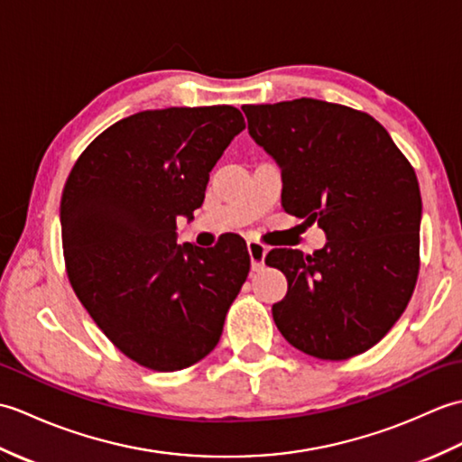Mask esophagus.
Segmentation results:
<instances>
[{
	"instance_id": "obj_1",
	"label": "esophagus",
	"mask_w": 462,
	"mask_h": 462,
	"mask_svg": "<svg viewBox=\"0 0 462 462\" xmlns=\"http://www.w3.org/2000/svg\"><path fill=\"white\" fill-rule=\"evenodd\" d=\"M248 254L252 260V270H262L263 268V258L268 254V246L258 240H248Z\"/></svg>"
}]
</instances>
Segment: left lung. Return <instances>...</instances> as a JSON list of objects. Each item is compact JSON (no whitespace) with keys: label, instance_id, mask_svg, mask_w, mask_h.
Segmentation results:
<instances>
[{"label":"left lung","instance_id":"1","mask_svg":"<svg viewBox=\"0 0 462 462\" xmlns=\"http://www.w3.org/2000/svg\"><path fill=\"white\" fill-rule=\"evenodd\" d=\"M242 111L254 141L280 164L283 210L328 236L313 254L276 248L266 256L288 278L273 321L311 357L365 353L395 326L417 283L413 166L383 125L346 105L303 97Z\"/></svg>","mask_w":462,"mask_h":462}]
</instances>
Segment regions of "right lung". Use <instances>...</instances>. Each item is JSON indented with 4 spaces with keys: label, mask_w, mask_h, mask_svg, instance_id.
Masks as SVG:
<instances>
[{
    "label": "right lung",
    "mask_w": 462,
    "mask_h": 462,
    "mask_svg": "<svg viewBox=\"0 0 462 462\" xmlns=\"http://www.w3.org/2000/svg\"><path fill=\"white\" fill-rule=\"evenodd\" d=\"M230 105L143 111L111 125L73 164L61 196L67 278L113 346L152 371H180L220 341L250 272L246 242L176 244L216 161L244 131Z\"/></svg>",
    "instance_id": "right-lung-1"
}]
</instances>
